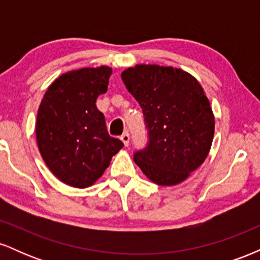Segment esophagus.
<instances>
[{
	"instance_id": "34e87169",
	"label": "esophagus",
	"mask_w": 260,
	"mask_h": 260,
	"mask_svg": "<svg viewBox=\"0 0 260 260\" xmlns=\"http://www.w3.org/2000/svg\"><path fill=\"white\" fill-rule=\"evenodd\" d=\"M121 140H122V142H123V144L126 145V147H128V144H129V134H128V133L122 134Z\"/></svg>"
}]
</instances>
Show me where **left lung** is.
Returning <instances> with one entry per match:
<instances>
[{
	"label": "left lung",
	"instance_id": "left-lung-1",
	"mask_svg": "<svg viewBox=\"0 0 260 260\" xmlns=\"http://www.w3.org/2000/svg\"><path fill=\"white\" fill-rule=\"evenodd\" d=\"M148 128V145L134 162L159 186L183 182L207 159L215 118L202 85L180 68L137 64L121 74Z\"/></svg>",
	"mask_w": 260,
	"mask_h": 260
}]
</instances>
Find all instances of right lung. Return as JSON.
I'll list each match as a JSON object with an SVG mask.
<instances>
[{
	"instance_id": "1",
	"label": "right lung",
	"mask_w": 260,
	"mask_h": 260,
	"mask_svg": "<svg viewBox=\"0 0 260 260\" xmlns=\"http://www.w3.org/2000/svg\"><path fill=\"white\" fill-rule=\"evenodd\" d=\"M112 70L80 68L59 76L38 110L37 142L41 156L59 181L76 188L96 182L123 143L106 129L96 99L107 90Z\"/></svg>"
}]
</instances>
